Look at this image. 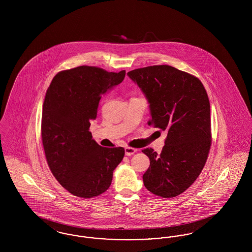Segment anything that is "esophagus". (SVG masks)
<instances>
[{"label":"esophagus","mask_w":252,"mask_h":252,"mask_svg":"<svg viewBox=\"0 0 252 252\" xmlns=\"http://www.w3.org/2000/svg\"><path fill=\"white\" fill-rule=\"evenodd\" d=\"M125 152H126V156H131L134 153L137 152V149L126 146V147L125 148Z\"/></svg>","instance_id":"obj_1"}]
</instances>
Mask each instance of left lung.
<instances>
[{"label":"left lung","instance_id":"obj_1","mask_svg":"<svg viewBox=\"0 0 252 252\" xmlns=\"http://www.w3.org/2000/svg\"><path fill=\"white\" fill-rule=\"evenodd\" d=\"M148 101L149 126L167 131L159 155L143 152L150 166L143 176L149 192L175 197L197 179L211 147V108L201 81L169 65H156L127 72Z\"/></svg>","mask_w":252,"mask_h":252}]
</instances>
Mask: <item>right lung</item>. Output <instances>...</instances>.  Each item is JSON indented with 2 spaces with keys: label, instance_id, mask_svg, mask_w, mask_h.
<instances>
[{
  "label": "right lung",
  "instance_id": "add662e5",
  "mask_svg": "<svg viewBox=\"0 0 252 252\" xmlns=\"http://www.w3.org/2000/svg\"><path fill=\"white\" fill-rule=\"evenodd\" d=\"M125 75L126 71L79 66L59 72L46 92L41 118L45 157L54 177L75 196L106 192L124 158L123 147H102L89 130L101 97Z\"/></svg>",
  "mask_w": 252,
  "mask_h": 252
}]
</instances>
